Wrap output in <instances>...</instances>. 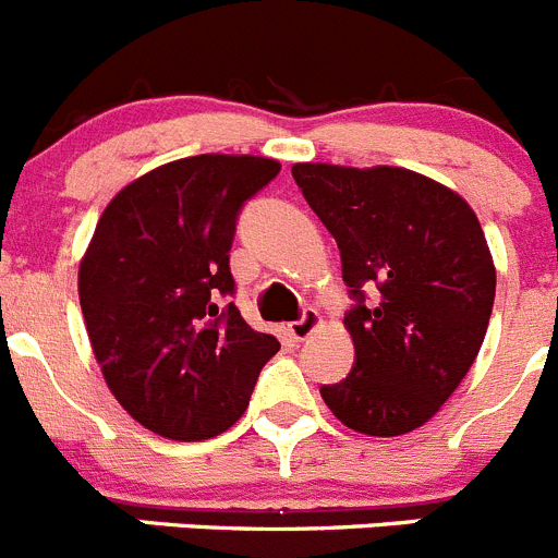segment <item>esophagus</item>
Here are the masks:
<instances>
[{
	"instance_id": "esophagus-1",
	"label": "esophagus",
	"mask_w": 558,
	"mask_h": 558,
	"mask_svg": "<svg viewBox=\"0 0 558 558\" xmlns=\"http://www.w3.org/2000/svg\"><path fill=\"white\" fill-rule=\"evenodd\" d=\"M319 325H322L319 311H316V308H305V311H303V316H300V319L291 322V325H289V332H291V336L296 338V341H305V338H308L311 332H314L316 327H319Z\"/></svg>"
}]
</instances>
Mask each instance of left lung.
<instances>
[{"instance_id": "obj_1", "label": "left lung", "mask_w": 558, "mask_h": 558, "mask_svg": "<svg viewBox=\"0 0 558 558\" xmlns=\"http://www.w3.org/2000/svg\"><path fill=\"white\" fill-rule=\"evenodd\" d=\"M291 175L336 239L355 300L343 316L355 366L322 385V399L363 435L418 429L473 366L493 314L496 267L473 208L449 186L388 165L305 161Z\"/></svg>"}]
</instances>
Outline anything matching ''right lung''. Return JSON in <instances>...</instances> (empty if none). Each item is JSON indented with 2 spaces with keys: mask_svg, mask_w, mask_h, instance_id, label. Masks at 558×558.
<instances>
[{
  "mask_svg": "<svg viewBox=\"0 0 558 558\" xmlns=\"http://www.w3.org/2000/svg\"><path fill=\"white\" fill-rule=\"evenodd\" d=\"M280 165L201 154L140 175L104 208L80 264V305L112 397L145 429L208 440L236 424L280 350L233 303L228 267L244 201Z\"/></svg>",
  "mask_w": 558,
  "mask_h": 558,
  "instance_id": "right-lung-1",
  "label": "right lung"
}]
</instances>
